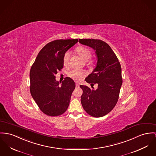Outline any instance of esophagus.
Instances as JSON below:
<instances>
[{
	"instance_id": "esophagus-1",
	"label": "esophagus",
	"mask_w": 156,
	"mask_h": 156,
	"mask_svg": "<svg viewBox=\"0 0 156 156\" xmlns=\"http://www.w3.org/2000/svg\"><path fill=\"white\" fill-rule=\"evenodd\" d=\"M75 85H76V87H80V85L78 84V83H76Z\"/></svg>"
}]
</instances>
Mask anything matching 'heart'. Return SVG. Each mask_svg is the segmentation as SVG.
I'll use <instances>...</instances> for the list:
<instances>
[{
	"label": "heart",
	"instance_id": "heart-1",
	"mask_svg": "<svg viewBox=\"0 0 156 156\" xmlns=\"http://www.w3.org/2000/svg\"><path fill=\"white\" fill-rule=\"evenodd\" d=\"M76 51L79 55V56L81 57V58L85 62L88 61L91 57V51L88 48L84 46L78 47L76 48ZM70 55H71V53L69 51H67L65 53L63 56V59L64 65L67 66L69 65V60H70ZM87 75V72L83 70L73 69L68 73V76L70 78H71L73 80L78 82L82 81L83 79Z\"/></svg>",
	"mask_w": 156,
	"mask_h": 156
}]
</instances>
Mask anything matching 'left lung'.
I'll return each mask as SVG.
<instances>
[{
  "mask_svg": "<svg viewBox=\"0 0 156 156\" xmlns=\"http://www.w3.org/2000/svg\"><path fill=\"white\" fill-rule=\"evenodd\" d=\"M79 43L94 49L97 59L96 68L85 80L91 85L98 84V88L81 85V102L88 114L102 117L112 110L119 98L122 84L120 63L109 45L102 40L79 39Z\"/></svg>",
  "mask_w": 156,
  "mask_h": 156,
  "instance_id": "left-lung-1",
  "label": "left lung"
}]
</instances>
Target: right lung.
<instances>
[{"instance_id": "1", "label": "right lung", "mask_w": 156, "mask_h": 156, "mask_svg": "<svg viewBox=\"0 0 156 156\" xmlns=\"http://www.w3.org/2000/svg\"><path fill=\"white\" fill-rule=\"evenodd\" d=\"M78 39L56 40L38 53L30 72V93L40 109L50 116H59L69 106L75 83L66 77L60 85L55 75L63 67V56Z\"/></svg>"}]
</instances>
